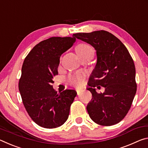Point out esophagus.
Returning a JSON list of instances; mask_svg holds the SVG:
<instances>
[{"instance_id": "1", "label": "esophagus", "mask_w": 148, "mask_h": 148, "mask_svg": "<svg viewBox=\"0 0 148 148\" xmlns=\"http://www.w3.org/2000/svg\"><path fill=\"white\" fill-rule=\"evenodd\" d=\"M82 91V89H76V92H77V94L79 95V94L80 93V92H81Z\"/></svg>"}]
</instances>
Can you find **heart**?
<instances>
[{
	"label": "heart",
	"mask_w": 148,
	"mask_h": 148,
	"mask_svg": "<svg viewBox=\"0 0 148 148\" xmlns=\"http://www.w3.org/2000/svg\"><path fill=\"white\" fill-rule=\"evenodd\" d=\"M76 51L79 56H84V55L89 53L90 51H93L92 47L90 45L86 43L79 44L76 46ZM68 81L71 85L76 86H81L84 84V77L83 74L80 72H77L74 74L70 75L68 77Z\"/></svg>",
	"instance_id": "heart-1"
}]
</instances>
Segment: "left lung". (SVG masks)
<instances>
[{
    "instance_id": "8db88e82",
    "label": "left lung",
    "mask_w": 148,
    "mask_h": 148,
    "mask_svg": "<svg viewBox=\"0 0 148 148\" xmlns=\"http://www.w3.org/2000/svg\"><path fill=\"white\" fill-rule=\"evenodd\" d=\"M73 35L97 51V64L87 88L92 96L87 106L90 117L103 126L118 123L128 113L136 92L133 59L125 45L109 32L101 30ZM101 86L105 88L103 94L95 89Z\"/></svg>"
}]
</instances>
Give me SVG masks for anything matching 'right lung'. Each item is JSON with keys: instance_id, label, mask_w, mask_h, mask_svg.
<instances>
[{"instance_id": "1", "label": "right lung", "mask_w": 148, "mask_h": 148, "mask_svg": "<svg viewBox=\"0 0 148 148\" xmlns=\"http://www.w3.org/2000/svg\"><path fill=\"white\" fill-rule=\"evenodd\" d=\"M76 37H51L36 44L23 61L19 90L27 113L39 126L53 129L68 119L77 92L57 93L51 86L61 55L72 46Z\"/></svg>"}]
</instances>
